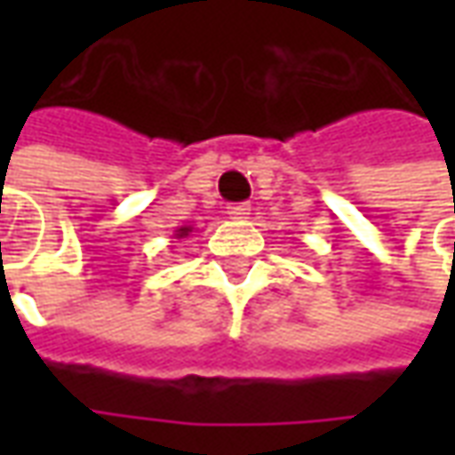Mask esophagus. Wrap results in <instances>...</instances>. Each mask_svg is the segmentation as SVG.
I'll use <instances>...</instances> for the list:
<instances>
[{"instance_id": "1", "label": "esophagus", "mask_w": 455, "mask_h": 455, "mask_svg": "<svg viewBox=\"0 0 455 455\" xmlns=\"http://www.w3.org/2000/svg\"><path fill=\"white\" fill-rule=\"evenodd\" d=\"M248 212H251V207H248L246 202H241V204H228V207H227V214L231 219L248 217Z\"/></svg>"}]
</instances>
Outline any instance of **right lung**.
Wrapping results in <instances>:
<instances>
[{"mask_svg":"<svg viewBox=\"0 0 455 455\" xmlns=\"http://www.w3.org/2000/svg\"><path fill=\"white\" fill-rule=\"evenodd\" d=\"M189 234H192V227H178L175 228V234H172V238H188Z\"/></svg>","mask_w":455,"mask_h":455,"instance_id":"add662e5","label":"right lung"}]
</instances>
